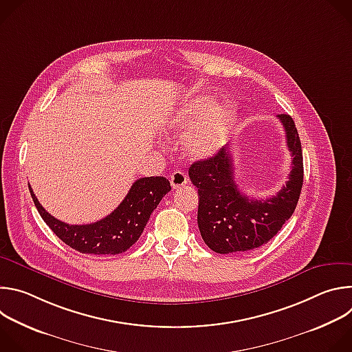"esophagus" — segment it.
I'll use <instances>...</instances> for the list:
<instances>
[{
  "label": "esophagus",
  "instance_id": "esophagus-1",
  "mask_svg": "<svg viewBox=\"0 0 352 352\" xmlns=\"http://www.w3.org/2000/svg\"><path fill=\"white\" fill-rule=\"evenodd\" d=\"M188 181H189V179H188L186 174H185L184 171H181V170H177V171H174V173L170 175V182H171L173 189H178V188L186 185Z\"/></svg>",
  "mask_w": 352,
  "mask_h": 352
}]
</instances>
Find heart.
<instances>
[{"label": "heart", "instance_id": "heart-1", "mask_svg": "<svg viewBox=\"0 0 352 352\" xmlns=\"http://www.w3.org/2000/svg\"><path fill=\"white\" fill-rule=\"evenodd\" d=\"M210 97H196L168 118V128L175 133L192 130L184 139V150L193 159L216 155L226 144L235 125L236 113L232 104L213 106Z\"/></svg>", "mask_w": 352, "mask_h": 352}]
</instances>
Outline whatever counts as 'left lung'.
I'll return each instance as SVG.
<instances>
[{
	"mask_svg": "<svg viewBox=\"0 0 352 352\" xmlns=\"http://www.w3.org/2000/svg\"><path fill=\"white\" fill-rule=\"evenodd\" d=\"M278 120L292 160L288 181L276 196L249 199L238 189L230 146L189 167V178L199 193V231L217 254L245 252L267 243L296 208L304 182L302 148L294 120L288 114H280Z\"/></svg>",
	"mask_w": 352,
	"mask_h": 352,
	"instance_id": "8db88e82",
	"label": "left lung"
}]
</instances>
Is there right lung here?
Instances as JSON below:
<instances>
[{"mask_svg":"<svg viewBox=\"0 0 352 352\" xmlns=\"http://www.w3.org/2000/svg\"><path fill=\"white\" fill-rule=\"evenodd\" d=\"M29 190L41 219L68 246L80 254L118 255L139 239L150 214L159 206L166 193L171 190V185L164 177L139 178L113 213L96 223L83 226H71L53 217L38 204L30 185Z\"/></svg>","mask_w":352,"mask_h":352,"instance_id":"right-lung-1","label":"right lung"}]
</instances>
